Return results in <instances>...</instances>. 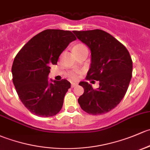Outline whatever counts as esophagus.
I'll return each mask as SVG.
<instances>
[{"mask_svg":"<svg viewBox=\"0 0 150 150\" xmlns=\"http://www.w3.org/2000/svg\"><path fill=\"white\" fill-rule=\"evenodd\" d=\"M78 86V83H71V87L72 88H74L75 87V86Z\"/></svg>","mask_w":150,"mask_h":150,"instance_id":"1","label":"esophagus"}]
</instances>
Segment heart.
<instances>
[{
  "instance_id": "b5f03b06",
  "label": "heart",
  "mask_w": 150,
  "mask_h": 150,
  "mask_svg": "<svg viewBox=\"0 0 150 150\" xmlns=\"http://www.w3.org/2000/svg\"><path fill=\"white\" fill-rule=\"evenodd\" d=\"M84 47H86L84 45H82V44H78V45H76L75 47H73L74 50H79V49H82V48H84ZM71 78H72V79H75V78H77V75L76 74H72L71 75Z\"/></svg>"
}]
</instances>
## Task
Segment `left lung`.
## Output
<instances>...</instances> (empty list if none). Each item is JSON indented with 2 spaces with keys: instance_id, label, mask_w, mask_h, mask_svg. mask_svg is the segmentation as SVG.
Instances as JSON below:
<instances>
[{
  "instance_id": "1",
  "label": "left lung",
  "mask_w": 150,
  "mask_h": 150,
  "mask_svg": "<svg viewBox=\"0 0 150 150\" xmlns=\"http://www.w3.org/2000/svg\"><path fill=\"white\" fill-rule=\"evenodd\" d=\"M91 51V68L86 80L99 81L93 89L88 82L79 83L84 93L78 98L82 109L91 115L109 112L121 102L132 76V60L120 42L100 29L73 31Z\"/></svg>"
}]
</instances>
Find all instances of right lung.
I'll use <instances>...</instances> for the list:
<instances>
[{"instance_id":"right-lung-1","label":"right lung","mask_w":150,"mask_h":150,"mask_svg":"<svg viewBox=\"0 0 150 150\" xmlns=\"http://www.w3.org/2000/svg\"><path fill=\"white\" fill-rule=\"evenodd\" d=\"M76 37L70 31L47 29L21 49L12 65L13 83L21 101L32 113L50 117L59 112L70 83L62 79L49 83L52 64Z\"/></svg>"}]
</instances>
